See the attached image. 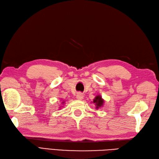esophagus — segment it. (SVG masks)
I'll list each match as a JSON object with an SVG mask.
<instances>
[{"instance_id": "1", "label": "esophagus", "mask_w": 159, "mask_h": 159, "mask_svg": "<svg viewBox=\"0 0 159 159\" xmlns=\"http://www.w3.org/2000/svg\"><path fill=\"white\" fill-rule=\"evenodd\" d=\"M83 93H81L80 92H79V93H78L76 94V99H79V100H81V99H83Z\"/></svg>"}]
</instances>
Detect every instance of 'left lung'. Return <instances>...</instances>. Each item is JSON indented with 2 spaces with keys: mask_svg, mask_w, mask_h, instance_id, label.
<instances>
[{
  "mask_svg": "<svg viewBox=\"0 0 159 159\" xmlns=\"http://www.w3.org/2000/svg\"><path fill=\"white\" fill-rule=\"evenodd\" d=\"M93 102L94 104H95L96 109H98L99 108H100L101 106H103V104H104V99L102 98L101 95H97V96L95 98Z\"/></svg>",
  "mask_w": 159,
  "mask_h": 159,
  "instance_id": "1",
  "label": "left lung"
}]
</instances>
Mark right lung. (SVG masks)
<instances>
[{
  "label": "right lung",
  "instance_id": "1",
  "mask_svg": "<svg viewBox=\"0 0 159 159\" xmlns=\"http://www.w3.org/2000/svg\"><path fill=\"white\" fill-rule=\"evenodd\" d=\"M63 103H64V102H63Z\"/></svg>",
  "mask_w": 159,
  "mask_h": 159
}]
</instances>
